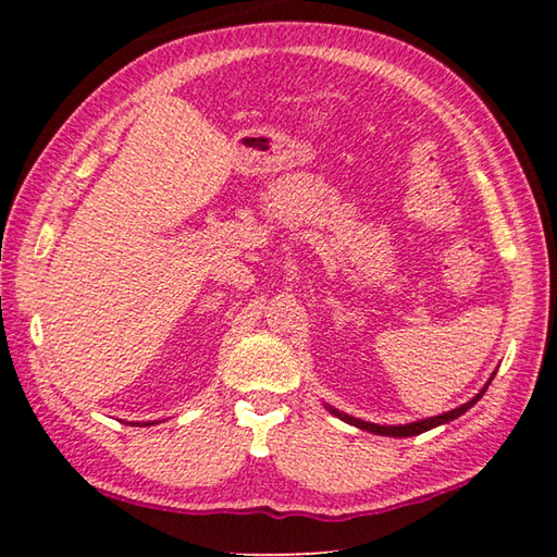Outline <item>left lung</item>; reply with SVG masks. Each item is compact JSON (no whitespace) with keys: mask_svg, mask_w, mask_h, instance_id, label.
I'll use <instances>...</instances> for the list:
<instances>
[{"mask_svg":"<svg viewBox=\"0 0 557 557\" xmlns=\"http://www.w3.org/2000/svg\"><path fill=\"white\" fill-rule=\"evenodd\" d=\"M494 375H496V371L492 373V379H488V381L484 383V388L479 391V393L474 395V398L467 400L465 405H459V408L447 410V412H442V414H435V418H425V420L408 422V425H379V422H366V420L354 418V414H348V412H344V410L332 408V405H326V410L332 412V414H336L338 420L348 422V425H354V428H358V430H366V432H373V435H381V437H414V435H422V432H428V430H432V428L447 425V422L457 420L459 414H465L469 408H474V405L479 403V398H482V395L486 393L488 383L494 381Z\"/></svg>","mask_w":557,"mask_h":557,"instance_id":"8db88e82","label":"left lung"}]
</instances>
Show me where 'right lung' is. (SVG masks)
I'll return each instance as SVG.
<instances>
[{"label":"right lung","mask_w":557,"mask_h":557,"mask_svg":"<svg viewBox=\"0 0 557 557\" xmlns=\"http://www.w3.org/2000/svg\"><path fill=\"white\" fill-rule=\"evenodd\" d=\"M129 425H135V428H147V425H154V422H129Z\"/></svg>","instance_id":"1"}]
</instances>
